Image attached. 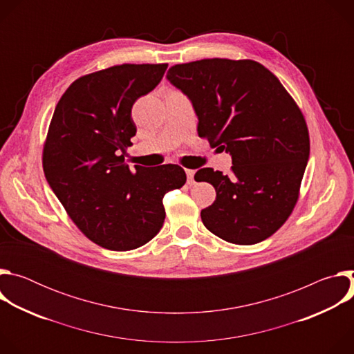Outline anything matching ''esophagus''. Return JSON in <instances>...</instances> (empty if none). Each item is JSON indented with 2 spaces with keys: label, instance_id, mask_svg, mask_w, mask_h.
Wrapping results in <instances>:
<instances>
[{
  "label": "esophagus",
  "instance_id": "1",
  "mask_svg": "<svg viewBox=\"0 0 354 354\" xmlns=\"http://www.w3.org/2000/svg\"><path fill=\"white\" fill-rule=\"evenodd\" d=\"M186 175H187V183H189V185H192V183H193L194 171H193V169H186Z\"/></svg>",
  "mask_w": 354,
  "mask_h": 354
}]
</instances>
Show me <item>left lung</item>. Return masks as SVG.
Returning <instances> with one entry per match:
<instances>
[{"mask_svg": "<svg viewBox=\"0 0 354 354\" xmlns=\"http://www.w3.org/2000/svg\"><path fill=\"white\" fill-rule=\"evenodd\" d=\"M168 81L197 115V133L232 158V175L196 172L214 186L201 210L205 227L221 239L254 245L290 217L310 158L304 116L279 78L254 60L205 59L172 66Z\"/></svg>", "mask_w": 354, "mask_h": 354, "instance_id": "obj_1", "label": "left lung"}]
</instances>
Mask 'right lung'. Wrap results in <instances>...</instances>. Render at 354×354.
Wrapping results in <instances>:
<instances>
[{"mask_svg": "<svg viewBox=\"0 0 354 354\" xmlns=\"http://www.w3.org/2000/svg\"><path fill=\"white\" fill-rule=\"evenodd\" d=\"M168 64H122L75 80L60 97L43 147L44 176L81 232L111 250H131L164 225L162 198L186 182L175 164L124 162L136 136L131 108Z\"/></svg>", "mask_w": 354, "mask_h": 354, "instance_id": "obj_1", "label": "right lung"}]
</instances>
